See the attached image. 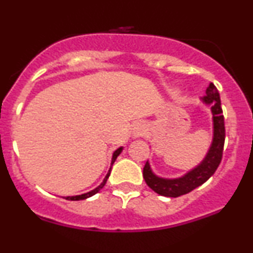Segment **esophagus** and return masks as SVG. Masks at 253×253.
<instances>
[{
    "label": "esophagus",
    "mask_w": 253,
    "mask_h": 253,
    "mask_svg": "<svg viewBox=\"0 0 253 253\" xmlns=\"http://www.w3.org/2000/svg\"><path fill=\"white\" fill-rule=\"evenodd\" d=\"M141 133H143V128H141V127H138V128H135L134 130V136L141 135Z\"/></svg>",
    "instance_id": "esophagus-1"
}]
</instances>
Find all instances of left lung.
Returning <instances> with one entry per match:
<instances>
[{"instance_id": "left-lung-1", "label": "left lung", "mask_w": 253, "mask_h": 253, "mask_svg": "<svg viewBox=\"0 0 253 253\" xmlns=\"http://www.w3.org/2000/svg\"><path fill=\"white\" fill-rule=\"evenodd\" d=\"M202 100L206 104L211 106V114H213L214 133L211 149L201 164L189 171L187 175L175 179L162 178V177L156 176L151 170L149 162H146L143 170L144 179L151 189L159 195L178 197L190 193L191 190L208 181L211 176L214 175L219 164L221 163L223 144H225V121H223L219 91L213 83H211L206 90V96Z\"/></svg>"}]
</instances>
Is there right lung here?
Wrapping results in <instances>:
<instances>
[{
    "mask_svg": "<svg viewBox=\"0 0 253 253\" xmlns=\"http://www.w3.org/2000/svg\"><path fill=\"white\" fill-rule=\"evenodd\" d=\"M121 151H123V147H120V149H118L117 151H115L114 153H113V158H112V165L114 164V162H115V159L118 158V156L120 155L121 153ZM110 169H112V168H110ZM109 175H110V170L108 171V173H107V176L104 177V179H103V182L101 183L100 185H98L97 188H95L94 190H91V191H89V193H85V194H82V195H76V196H68L66 197V200H71V201H80V200H85V199H88V197H90V196H92V195H95V194L96 193H98V191H100L101 189H102V188L104 187V184H106L107 183V179H108V177H109Z\"/></svg>",
    "mask_w": 253,
    "mask_h": 253,
    "instance_id": "1",
    "label": "right lung"
}]
</instances>
